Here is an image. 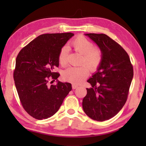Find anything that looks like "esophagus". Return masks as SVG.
I'll list each match as a JSON object with an SVG mask.
<instances>
[{"mask_svg": "<svg viewBox=\"0 0 146 146\" xmlns=\"http://www.w3.org/2000/svg\"><path fill=\"white\" fill-rule=\"evenodd\" d=\"M77 88H78V86L77 85H76V84H73L72 85V88L73 89V90H75V89Z\"/></svg>", "mask_w": 146, "mask_h": 146, "instance_id": "34e87169", "label": "esophagus"}]
</instances>
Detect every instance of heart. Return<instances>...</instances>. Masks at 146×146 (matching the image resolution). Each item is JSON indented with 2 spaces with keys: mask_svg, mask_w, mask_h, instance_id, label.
<instances>
[{
  "mask_svg": "<svg viewBox=\"0 0 146 146\" xmlns=\"http://www.w3.org/2000/svg\"><path fill=\"white\" fill-rule=\"evenodd\" d=\"M71 46L75 51L82 55L80 64H85L77 68L67 69L63 73L62 76L64 79L69 82L80 84L88 76L89 68L91 70H95L100 65L102 60V53L99 48L93 46L92 42L82 35L74 39L71 42ZM58 62L62 66L68 64L67 46H63L61 48L58 55Z\"/></svg>",
  "mask_w": 146,
  "mask_h": 146,
  "instance_id": "heart-1",
  "label": "heart"
}]
</instances>
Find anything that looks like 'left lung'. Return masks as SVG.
<instances>
[{"mask_svg": "<svg viewBox=\"0 0 146 146\" xmlns=\"http://www.w3.org/2000/svg\"><path fill=\"white\" fill-rule=\"evenodd\" d=\"M99 47L102 60L97 72L88 80L83 98L84 111L93 120L103 122L122 110L127 99L133 77V68L126 51L105 34H86Z\"/></svg>", "mask_w": 146, "mask_h": 146, "instance_id": "8db88e82", "label": "left lung"}]
</instances>
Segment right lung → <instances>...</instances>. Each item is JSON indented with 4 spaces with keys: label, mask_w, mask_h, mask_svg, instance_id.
<instances>
[{
    "label": "right lung",
    "mask_w": 146,
    "mask_h": 146,
    "mask_svg": "<svg viewBox=\"0 0 146 146\" xmlns=\"http://www.w3.org/2000/svg\"><path fill=\"white\" fill-rule=\"evenodd\" d=\"M73 35L72 33L40 35L17 56L15 84L23 108L36 119H46L55 115L72 89L68 82L58 81L57 84L51 86L48 83L60 76L54 71L59 66V53Z\"/></svg>",
    "instance_id": "obj_1"
}]
</instances>
